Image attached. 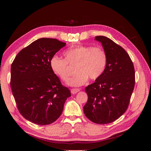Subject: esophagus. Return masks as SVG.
I'll use <instances>...</instances> for the list:
<instances>
[{
  "instance_id": "obj_1",
  "label": "esophagus",
  "mask_w": 151,
  "mask_h": 151,
  "mask_svg": "<svg viewBox=\"0 0 151 151\" xmlns=\"http://www.w3.org/2000/svg\"><path fill=\"white\" fill-rule=\"evenodd\" d=\"M80 91H81V89H78V88H77V89L75 88V89H72L71 90H70V92H71L72 94H76V93Z\"/></svg>"
}]
</instances>
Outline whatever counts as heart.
<instances>
[{"mask_svg":"<svg viewBox=\"0 0 151 151\" xmlns=\"http://www.w3.org/2000/svg\"><path fill=\"white\" fill-rule=\"evenodd\" d=\"M65 59L56 55L50 60V67L56 76L66 82L71 70L70 67L76 65L75 76L70 78L67 84L78 87L85 84L89 78L92 81L99 78L104 73L108 62L107 54L100 47L76 45L64 51Z\"/></svg>","mask_w":151,"mask_h":151,"instance_id":"1","label":"heart"}]
</instances>
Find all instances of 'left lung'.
I'll use <instances>...</instances> for the list:
<instances>
[{"label":"left lung","mask_w":151,"mask_h":151,"mask_svg":"<svg viewBox=\"0 0 151 151\" xmlns=\"http://www.w3.org/2000/svg\"><path fill=\"white\" fill-rule=\"evenodd\" d=\"M95 40L101 43L108 62L102 75L85 89L88 101L84 112L92 122L103 124L115 121L127 110L135 85V71L123 48L107 37L99 36Z\"/></svg>","instance_id":"1"}]
</instances>
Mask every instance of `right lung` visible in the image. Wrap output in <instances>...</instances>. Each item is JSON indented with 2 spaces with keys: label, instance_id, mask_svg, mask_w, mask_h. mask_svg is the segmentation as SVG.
Returning a JSON list of instances; mask_svg holds the SVG:
<instances>
[{
  "label": "right lung",
  "instance_id": "right-lung-1",
  "mask_svg": "<svg viewBox=\"0 0 151 151\" xmlns=\"http://www.w3.org/2000/svg\"><path fill=\"white\" fill-rule=\"evenodd\" d=\"M65 43L40 38L22 49L11 66V88L20 114L39 125L54 123L70 96L50 67V60Z\"/></svg>",
  "mask_w": 151,
  "mask_h": 151
}]
</instances>
